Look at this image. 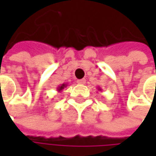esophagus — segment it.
Wrapping results in <instances>:
<instances>
[{"mask_svg":"<svg viewBox=\"0 0 156 156\" xmlns=\"http://www.w3.org/2000/svg\"><path fill=\"white\" fill-rule=\"evenodd\" d=\"M86 80L85 79H81V80H77V83L78 84H85Z\"/></svg>","mask_w":156,"mask_h":156,"instance_id":"esophagus-1","label":"esophagus"}]
</instances>
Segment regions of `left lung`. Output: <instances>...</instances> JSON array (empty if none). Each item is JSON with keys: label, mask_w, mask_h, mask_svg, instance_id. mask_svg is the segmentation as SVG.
<instances>
[{"label": "left lung", "mask_w": 156, "mask_h": 156, "mask_svg": "<svg viewBox=\"0 0 156 156\" xmlns=\"http://www.w3.org/2000/svg\"><path fill=\"white\" fill-rule=\"evenodd\" d=\"M98 90H99V91H101V87H98Z\"/></svg>", "instance_id": "8db88e82"}]
</instances>
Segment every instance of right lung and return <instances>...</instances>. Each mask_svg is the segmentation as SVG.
<instances>
[{
  "mask_svg": "<svg viewBox=\"0 0 156 156\" xmlns=\"http://www.w3.org/2000/svg\"><path fill=\"white\" fill-rule=\"evenodd\" d=\"M67 86H68V83H63L61 86H59V87H57V91H58V92H62L63 89L67 87Z\"/></svg>",
  "mask_w": 156,
  "mask_h": 156,
  "instance_id": "right-lung-1",
  "label": "right lung"
}]
</instances>
